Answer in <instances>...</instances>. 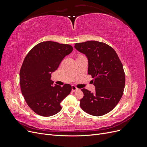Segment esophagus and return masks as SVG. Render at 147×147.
Here are the masks:
<instances>
[{"mask_svg": "<svg viewBox=\"0 0 147 147\" xmlns=\"http://www.w3.org/2000/svg\"><path fill=\"white\" fill-rule=\"evenodd\" d=\"M72 90L73 91H77V90H78V88H77L76 86H74V85H72Z\"/></svg>", "mask_w": 147, "mask_h": 147, "instance_id": "1", "label": "esophagus"}]
</instances>
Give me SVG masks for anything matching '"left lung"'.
<instances>
[{"label":"left lung","instance_id":"1","mask_svg":"<svg viewBox=\"0 0 147 147\" xmlns=\"http://www.w3.org/2000/svg\"><path fill=\"white\" fill-rule=\"evenodd\" d=\"M75 49L85 55L88 61V73L91 75L96 90L91 92L85 88L80 100L86 113L99 117L112 111L123 94L125 74L116 51L103 42L94 40L75 44Z\"/></svg>","mask_w":147,"mask_h":147}]
</instances>
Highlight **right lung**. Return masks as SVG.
Listing matches in <instances>:
<instances>
[{
	"instance_id": "add662e5",
	"label": "right lung",
	"mask_w": 147,
	"mask_h": 147,
	"mask_svg": "<svg viewBox=\"0 0 147 147\" xmlns=\"http://www.w3.org/2000/svg\"><path fill=\"white\" fill-rule=\"evenodd\" d=\"M72 50L68 44L42 42L31 49L24 59L20 72L22 94L31 110L40 116L50 117L60 112L61 101L72 90L69 84L53 85L51 77Z\"/></svg>"
}]
</instances>
